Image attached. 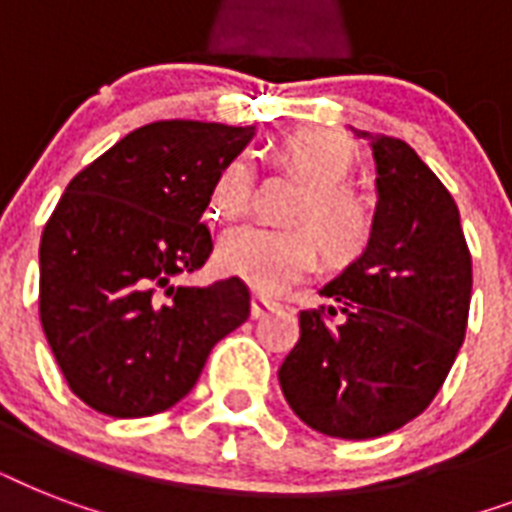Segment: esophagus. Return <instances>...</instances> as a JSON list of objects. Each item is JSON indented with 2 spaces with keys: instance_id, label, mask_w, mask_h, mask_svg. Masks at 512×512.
<instances>
[{
  "instance_id": "1",
  "label": "esophagus",
  "mask_w": 512,
  "mask_h": 512,
  "mask_svg": "<svg viewBox=\"0 0 512 512\" xmlns=\"http://www.w3.org/2000/svg\"><path fill=\"white\" fill-rule=\"evenodd\" d=\"M276 308H279V303L271 300V297L260 295V292L252 295V319H263V316H268V313L276 311Z\"/></svg>"
}]
</instances>
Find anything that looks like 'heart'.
Here are the masks:
<instances>
[{"label": "heart", "instance_id": "heart-1", "mask_svg": "<svg viewBox=\"0 0 512 512\" xmlns=\"http://www.w3.org/2000/svg\"><path fill=\"white\" fill-rule=\"evenodd\" d=\"M273 164L303 183L289 209L295 228L247 225L223 236L217 265L225 276L263 292H276L300 279L321 260L332 271L358 263L377 236L372 201L348 180L358 167V148L345 135L305 127L284 135L271 151ZM252 199V167L247 159H228L209 185V212L220 220H239Z\"/></svg>", "mask_w": 512, "mask_h": 512}]
</instances>
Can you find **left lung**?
Wrapping results in <instances>:
<instances>
[{"label": "left lung", "instance_id": "obj_1", "mask_svg": "<svg viewBox=\"0 0 512 512\" xmlns=\"http://www.w3.org/2000/svg\"><path fill=\"white\" fill-rule=\"evenodd\" d=\"M377 164L372 249L300 311L279 369L292 412L324 436H385L422 414L465 340L473 260L452 193L404 140L353 130Z\"/></svg>", "mask_w": 512, "mask_h": 512}]
</instances>
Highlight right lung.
I'll return each mask as SVG.
<instances>
[{"label": "right lung", "instance_id": "obj_1", "mask_svg": "<svg viewBox=\"0 0 512 512\" xmlns=\"http://www.w3.org/2000/svg\"><path fill=\"white\" fill-rule=\"evenodd\" d=\"M255 127L170 119L130 132L68 183L39 244V319L68 388L108 417H148L196 385L249 319L236 276L175 279L212 252L209 185Z\"/></svg>", "mask_w": 512, "mask_h": 512}]
</instances>
